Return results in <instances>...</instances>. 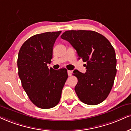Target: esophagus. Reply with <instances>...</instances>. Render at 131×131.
<instances>
[{"instance_id":"1","label":"esophagus","mask_w":131,"mask_h":131,"mask_svg":"<svg viewBox=\"0 0 131 131\" xmlns=\"http://www.w3.org/2000/svg\"><path fill=\"white\" fill-rule=\"evenodd\" d=\"M67 73H68V75L70 77V76L72 75V71L71 70H67Z\"/></svg>"}]
</instances>
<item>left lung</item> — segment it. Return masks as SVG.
Returning <instances> with one entry per match:
<instances>
[{"label": "left lung", "instance_id": "left-lung-1", "mask_svg": "<svg viewBox=\"0 0 131 131\" xmlns=\"http://www.w3.org/2000/svg\"><path fill=\"white\" fill-rule=\"evenodd\" d=\"M61 38L77 50L79 59L86 62L85 73L73 71L78 78L75 90L79 99L89 105L103 102L112 89L117 73L115 52L111 42L91 30H69Z\"/></svg>", "mask_w": 131, "mask_h": 131}]
</instances>
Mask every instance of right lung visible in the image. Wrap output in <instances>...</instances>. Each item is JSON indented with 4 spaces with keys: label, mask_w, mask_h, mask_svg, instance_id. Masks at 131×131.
Listing matches in <instances>:
<instances>
[{
    "label": "right lung",
    "mask_w": 131,
    "mask_h": 131,
    "mask_svg": "<svg viewBox=\"0 0 131 131\" xmlns=\"http://www.w3.org/2000/svg\"><path fill=\"white\" fill-rule=\"evenodd\" d=\"M61 31L46 32L30 37L22 44L17 58L19 77L31 101L41 109L56 106L68 78L67 70L48 69L53 48Z\"/></svg>",
    "instance_id": "add662e5"
}]
</instances>
